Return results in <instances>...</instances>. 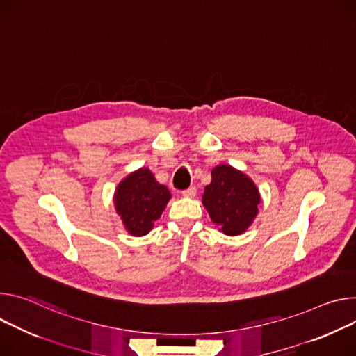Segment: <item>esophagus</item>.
<instances>
[{
    "instance_id": "34e87169",
    "label": "esophagus",
    "mask_w": 356,
    "mask_h": 356,
    "mask_svg": "<svg viewBox=\"0 0 356 356\" xmlns=\"http://www.w3.org/2000/svg\"><path fill=\"white\" fill-rule=\"evenodd\" d=\"M195 195H196V188L195 186H189L188 189L182 191V196H185V198H193Z\"/></svg>"
}]
</instances>
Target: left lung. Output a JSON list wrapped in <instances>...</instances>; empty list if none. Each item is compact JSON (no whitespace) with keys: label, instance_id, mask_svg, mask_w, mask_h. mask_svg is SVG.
<instances>
[{"label":"left lung","instance_id":"obj_1","mask_svg":"<svg viewBox=\"0 0 356 356\" xmlns=\"http://www.w3.org/2000/svg\"><path fill=\"white\" fill-rule=\"evenodd\" d=\"M202 204L219 230L227 236H238L257 216L260 193L246 174L222 164L212 170V181L205 186Z\"/></svg>","mask_w":356,"mask_h":356}]
</instances>
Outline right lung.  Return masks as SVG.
<instances>
[{
  "label": "right lung",
  "instance_id": "add662e5",
  "mask_svg": "<svg viewBox=\"0 0 356 356\" xmlns=\"http://www.w3.org/2000/svg\"><path fill=\"white\" fill-rule=\"evenodd\" d=\"M170 200L168 188L158 184L148 168H140L117 185L114 207L130 234L144 236L154 227Z\"/></svg>",
  "mask_w": 356,
  "mask_h": 356
}]
</instances>
